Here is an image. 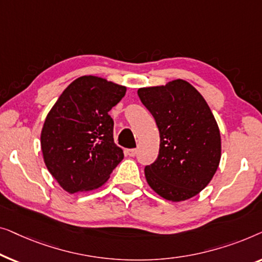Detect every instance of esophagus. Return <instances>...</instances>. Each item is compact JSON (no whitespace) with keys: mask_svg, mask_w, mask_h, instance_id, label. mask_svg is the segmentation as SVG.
Returning a JSON list of instances; mask_svg holds the SVG:
<instances>
[{"mask_svg":"<svg viewBox=\"0 0 262 262\" xmlns=\"http://www.w3.org/2000/svg\"><path fill=\"white\" fill-rule=\"evenodd\" d=\"M126 153H127V156H129V157H135L136 153H138V150H136L135 148H132V149H127Z\"/></svg>","mask_w":262,"mask_h":262,"instance_id":"34e87169","label":"esophagus"}]
</instances>
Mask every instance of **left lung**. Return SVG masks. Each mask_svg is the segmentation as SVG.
Wrapping results in <instances>:
<instances>
[{
  "mask_svg": "<svg viewBox=\"0 0 262 262\" xmlns=\"http://www.w3.org/2000/svg\"><path fill=\"white\" fill-rule=\"evenodd\" d=\"M160 134L159 156L145 167L148 185L171 202L190 200L210 183L221 160L219 126L198 91L184 79L140 88Z\"/></svg>",
  "mask_w": 262,
  "mask_h": 262,
  "instance_id": "1",
  "label": "left lung"
}]
</instances>
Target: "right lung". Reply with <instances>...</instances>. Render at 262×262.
<instances>
[{
  "label": "right lung",
  "instance_id": "1",
  "mask_svg": "<svg viewBox=\"0 0 262 262\" xmlns=\"http://www.w3.org/2000/svg\"><path fill=\"white\" fill-rule=\"evenodd\" d=\"M127 88L96 76L70 84L43 122L40 142L43 161L69 193L101 187L123 159L114 142L109 115Z\"/></svg>",
  "mask_w": 262,
  "mask_h": 262
}]
</instances>
